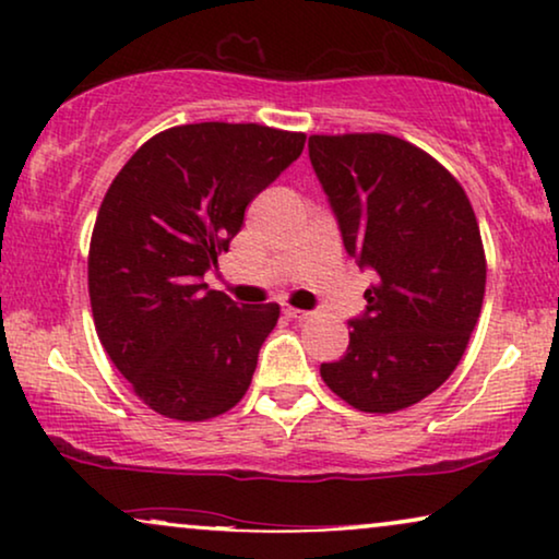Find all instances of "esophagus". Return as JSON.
<instances>
[{
  "label": "esophagus",
  "instance_id": "1",
  "mask_svg": "<svg viewBox=\"0 0 559 559\" xmlns=\"http://www.w3.org/2000/svg\"><path fill=\"white\" fill-rule=\"evenodd\" d=\"M285 316H287L289 320H308V318L312 316V312H310V310H300V308H287Z\"/></svg>",
  "mask_w": 559,
  "mask_h": 559
}]
</instances>
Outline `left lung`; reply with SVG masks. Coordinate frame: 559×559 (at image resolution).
<instances>
[{"label":"left lung","mask_w":559,"mask_h":559,"mask_svg":"<svg viewBox=\"0 0 559 559\" xmlns=\"http://www.w3.org/2000/svg\"><path fill=\"white\" fill-rule=\"evenodd\" d=\"M310 163L343 247L377 272L341 361L320 366L361 412L407 409L461 364L486 293L473 205L438 159L392 134H312Z\"/></svg>","instance_id":"1"}]
</instances>
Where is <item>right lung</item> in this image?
Listing matches in <instances>:
<instances>
[{
  "instance_id": "add662e5",
  "label": "right lung",
  "mask_w": 559,
  "mask_h": 559,
  "mask_svg": "<svg viewBox=\"0 0 559 559\" xmlns=\"http://www.w3.org/2000/svg\"><path fill=\"white\" fill-rule=\"evenodd\" d=\"M302 147V132L264 124H182L144 142L106 190L88 249L91 312L157 415L203 423L247 394L280 305L239 308L203 274Z\"/></svg>"
}]
</instances>
